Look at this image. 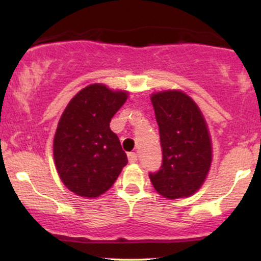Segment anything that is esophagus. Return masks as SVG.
I'll list each match as a JSON object with an SVG mask.
<instances>
[{
    "instance_id": "obj_1",
    "label": "esophagus",
    "mask_w": 261,
    "mask_h": 261,
    "mask_svg": "<svg viewBox=\"0 0 261 261\" xmlns=\"http://www.w3.org/2000/svg\"><path fill=\"white\" fill-rule=\"evenodd\" d=\"M127 158L130 163H135V162H137V154L135 153V152H130V153L127 154Z\"/></svg>"
}]
</instances>
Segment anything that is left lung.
<instances>
[{"mask_svg":"<svg viewBox=\"0 0 261 261\" xmlns=\"http://www.w3.org/2000/svg\"><path fill=\"white\" fill-rule=\"evenodd\" d=\"M160 127L162 166L149 173L155 190L168 199L193 195L205 181L212 161L211 140L195 101L180 91L151 97Z\"/></svg>","mask_w":261,"mask_h":261,"instance_id":"8db88e82","label":"left lung"}]
</instances>
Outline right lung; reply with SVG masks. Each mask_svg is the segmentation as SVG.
I'll return each instance as SVG.
<instances>
[{"label":"right lung","mask_w":261,"mask_h":261,"mask_svg":"<svg viewBox=\"0 0 261 261\" xmlns=\"http://www.w3.org/2000/svg\"><path fill=\"white\" fill-rule=\"evenodd\" d=\"M126 98V92L95 83L66 107L54 139V160L62 182L77 195H101L126 166V153L109 127Z\"/></svg>","instance_id":"1"}]
</instances>
